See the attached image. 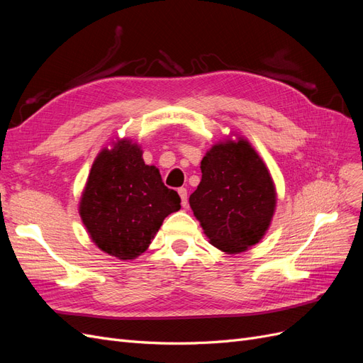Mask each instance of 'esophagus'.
I'll list each match as a JSON object with an SVG mask.
<instances>
[{
	"label": "esophagus",
	"mask_w": 363,
	"mask_h": 363,
	"mask_svg": "<svg viewBox=\"0 0 363 363\" xmlns=\"http://www.w3.org/2000/svg\"><path fill=\"white\" fill-rule=\"evenodd\" d=\"M177 192H179L180 199H182V206L183 207L188 206V191H186V188H180Z\"/></svg>",
	"instance_id": "34e87169"
}]
</instances>
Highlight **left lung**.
Here are the masks:
<instances>
[{
    "mask_svg": "<svg viewBox=\"0 0 363 363\" xmlns=\"http://www.w3.org/2000/svg\"><path fill=\"white\" fill-rule=\"evenodd\" d=\"M201 182L189 196L211 244L230 255L257 244L269 227L276 189L268 168L247 140H227L207 151Z\"/></svg>",
    "mask_w": 363,
    "mask_h": 363,
    "instance_id": "left-lung-1",
    "label": "left lung"
}]
</instances>
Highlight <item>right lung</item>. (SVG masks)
<instances>
[{"label":"right lung","instance_id":"right-lung-1","mask_svg":"<svg viewBox=\"0 0 363 363\" xmlns=\"http://www.w3.org/2000/svg\"><path fill=\"white\" fill-rule=\"evenodd\" d=\"M179 194L163 184L130 140L103 150L95 159L80 201V216L94 242L121 260L138 257L163 219L180 211Z\"/></svg>","mask_w":363,"mask_h":363}]
</instances>
